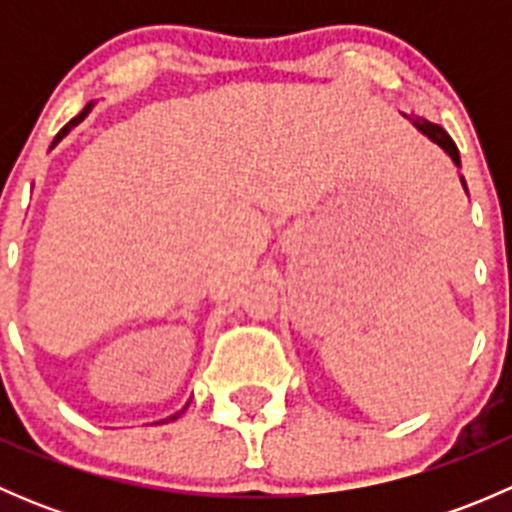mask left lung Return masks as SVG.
<instances>
[{"instance_id": "left-lung-1", "label": "left lung", "mask_w": 512, "mask_h": 512, "mask_svg": "<svg viewBox=\"0 0 512 512\" xmlns=\"http://www.w3.org/2000/svg\"><path fill=\"white\" fill-rule=\"evenodd\" d=\"M409 118L411 123H414V126L418 128V131L423 133V136L428 138V141H433L436 143L438 148H443V151L448 153V158L453 160V163L458 165V168H461V156H458V148H456V143H453V138L448 136L446 131H443L441 126H438V123H431V121H426V118H421V116H406ZM461 183H463V190H466L468 193V188H466V180H463V175H461Z\"/></svg>"}]
</instances>
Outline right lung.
Returning a JSON list of instances; mask_svg holds the SVG:
<instances>
[{"instance_id": "add662e5", "label": "right lung", "mask_w": 512, "mask_h": 512, "mask_svg": "<svg viewBox=\"0 0 512 512\" xmlns=\"http://www.w3.org/2000/svg\"><path fill=\"white\" fill-rule=\"evenodd\" d=\"M91 108H94V101H91V103H86V106H84V111H81V113H79V116H74V118H71V121H69V123H66V126H64V128H61V131H59V133H56V136H54V141H51V148H54V146H59V141H61V138H64V136H66V133H69V131H71V128H76V126H79V123H81V121H84V118H86V116H89V113H91ZM188 404H190V401H188ZM188 404H185V406H183V409H180V411H175V414H173V416H168V418H160V421H156V423H168V421H175V418H178L180 414H183V411H185V409H188Z\"/></svg>"}]
</instances>
